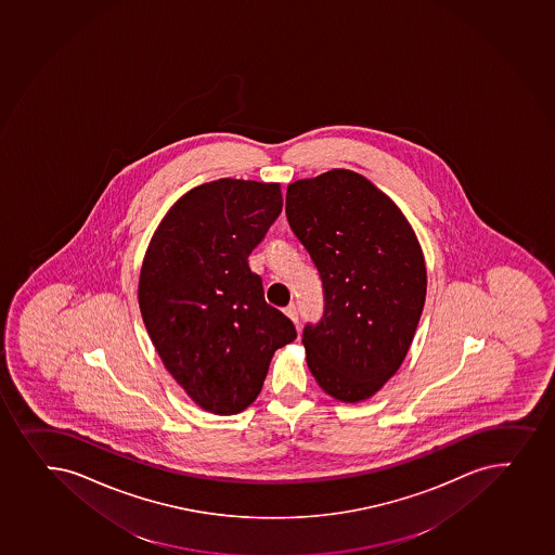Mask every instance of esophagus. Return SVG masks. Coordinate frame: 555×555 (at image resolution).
<instances>
[{"label": "esophagus", "mask_w": 555, "mask_h": 555, "mask_svg": "<svg viewBox=\"0 0 555 555\" xmlns=\"http://www.w3.org/2000/svg\"><path fill=\"white\" fill-rule=\"evenodd\" d=\"M284 313H286L287 318L292 319L293 323L299 324V312H297V306H287V308H284Z\"/></svg>", "instance_id": "obj_1"}]
</instances>
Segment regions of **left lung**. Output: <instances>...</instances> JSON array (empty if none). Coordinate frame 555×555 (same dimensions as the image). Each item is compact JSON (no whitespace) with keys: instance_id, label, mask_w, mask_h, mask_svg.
<instances>
[{"instance_id":"left-lung-1","label":"left lung","mask_w":555,"mask_h":555,"mask_svg":"<svg viewBox=\"0 0 555 555\" xmlns=\"http://www.w3.org/2000/svg\"><path fill=\"white\" fill-rule=\"evenodd\" d=\"M286 216L323 282V318L302 332L308 367L334 399L367 400L399 371L423 313L417 236L399 206L350 169L292 182Z\"/></svg>"}]
</instances>
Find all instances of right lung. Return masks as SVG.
<instances>
[{"instance_id":"obj_1","label":"right lung","mask_w":555,"mask_h":555,"mask_svg":"<svg viewBox=\"0 0 555 555\" xmlns=\"http://www.w3.org/2000/svg\"><path fill=\"white\" fill-rule=\"evenodd\" d=\"M281 212L276 182H206L169 208L145 253L138 302L151 341L188 397L216 415L253 404L274 350L297 337L247 260Z\"/></svg>"}]
</instances>
